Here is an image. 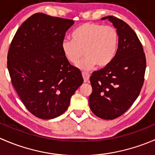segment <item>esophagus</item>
<instances>
[{
    "label": "esophagus",
    "instance_id": "1",
    "mask_svg": "<svg viewBox=\"0 0 155 155\" xmlns=\"http://www.w3.org/2000/svg\"><path fill=\"white\" fill-rule=\"evenodd\" d=\"M82 76H83L84 82H87L89 80V78H90V74L88 73H85V72H82Z\"/></svg>",
    "mask_w": 155,
    "mask_h": 155
}]
</instances>
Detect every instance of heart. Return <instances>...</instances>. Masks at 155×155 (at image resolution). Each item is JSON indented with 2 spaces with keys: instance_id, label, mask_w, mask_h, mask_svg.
I'll list each match as a JSON object with an SVG mask.
<instances>
[{
  "instance_id": "heart-1",
  "label": "heart",
  "mask_w": 155,
  "mask_h": 155,
  "mask_svg": "<svg viewBox=\"0 0 155 155\" xmlns=\"http://www.w3.org/2000/svg\"><path fill=\"white\" fill-rule=\"evenodd\" d=\"M118 46V34L112 26L87 22L74 31L73 40L65 39L61 49L69 62L76 64L85 53V57L78 67L82 70H91L97 64L104 68L112 61Z\"/></svg>"
}]
</instances>
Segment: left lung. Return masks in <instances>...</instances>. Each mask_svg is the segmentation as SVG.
Returning <instances> with one entry per match:
<instances>
[{
    "instance_id": "obj_1",
    "label": "left lung",
    "mask_w": 155,
    "mask_h": 155,
    "mask_svg": "<svg viewBox=\"0 0 155 155\" xmlns=\"http://www.w3.org/2000/svg\"><path fill=\"white\" fill-rule=\"evenodd\" d=\"M117 29L118 46L112 61L90 77L92 93L89 107L99 118L112 120L121 116L138 97L144 82L146 60L134 31L116 17H104Z\"/></svg>"
}]
</instances>
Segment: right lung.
<instances>
[{
    "mask_svg": "<svg viewBox=\"0 0 155 155\" xmlns=\"http://www.w3.org/2000/svg\"><path fill=\"white\" fill-rule=\"evenodd\" d=\"M74 24L68 18L35 13L15 33L7 54L14 88L28 110L37 118L51 119L63 114L83 82L61 49L65 34Z\"/></svg>",
    "mask_w": 155,
    "mask_h": 155,
    "instance_id": "add662e5",
    "label": "right lung"
}]
</instances>
